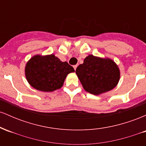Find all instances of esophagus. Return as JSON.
I'll use <instances>...</instances> for the list:
<instances>
[{"mask_svg": "<svg viewBox=\"0 0 146 146\" xmlns=\"http://www.w3.org/2000/svg\"><path fill=\"white\" fill-rule=\"evenodd\" d=\"M77 67H78V65H74V66H73V68H74L75 71V70H76V68H77Z\"/></svg>", "mask_w": 146, "mask_h": 146, "instance_id": "esophagus-1", "label": "esophagus"}]
</instances>
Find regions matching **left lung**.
I'll return each instance as SVG.
<instances>
[{
  "label": "left lung",
  "instance_id": "left-lung-1",
  "mask_svg": "<svg viewBox=\"0 0 146 146\" xmlns=\"http://www.w3.org/2000/svg\"><path fill=\"white\" fill-rule=\"evenodd\" d=\"M75 73L84 89L95 95L113 89L120 79L119 68L113 60L93 55L84 60V63L76 68Z\"/></svg>",
  "mask_w": 146,
  "mask_h": 146
}]
</instances>
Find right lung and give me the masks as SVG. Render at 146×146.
<instances>
[{
    "label": "right lung",
    "instance_id": "obj_1",
    "mask_svg": "<svg viewBox=\"0 0 146 146\" xmlns=\"http://www.w3.org/2000/svg\"><path fill=\"white\" fill-rule=\"evenodd\" d=\"M25 76L35 89L52 92L63 86L68 74L75 72L66 62H62L55 55H36L26 64Z\"/></svg>",
    "mask_w": 146,
    "mask_h": 146
}]
</instances>
